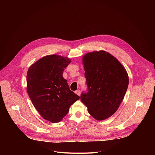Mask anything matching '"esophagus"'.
I'll return each mask as SVG.
<instances>
[{"label": "esophagus", "instance_id": "esophagus-1", "mask_svg": "<svg viewBox=\"0 0 155 155\" xmlns=\"http://www.w3.org/2000/svg\"><path fill=\"white\" fill-rule=\"evenodd\" d=\"M75 93H76L77 95L80 96V90H77V91H75Z\"/></svg>", "mask_w": 155, "mask_h": 155}]
</instances>
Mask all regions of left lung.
<instances>
[{"instance_id": "1", "label": "left lung", "mask_w": 155, "mask_h": 155, "mask_svg": "<svg viewBox=\"0 0 155 155\" xmlns=\"http://www.w3.org/2000/svg\"><path fill=\"white\" fill-rule=\"evenodd\" d=\"M83 64L87 90L81 94V101L93 118L105 120L117 112L124 97L127 73L114 56L105 51L86 54Z\"/></svg>"}]
</instances>
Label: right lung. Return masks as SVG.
Listing matches in <instances>:
<instances>
[{"mask_svg":"<svg viewBox=\"0 0 155 155\" xmlns=\"http://www.w3.org/2000/svg\"><path fill=\"white\" fill-rule=\"evenodd\" d=\"M71 62L66 57L48 55L32 64L27 72V91L34 106L44 119L53 123L61 121L80 99L62 77Z\"/></svg>","mask_w":155,"mask_h":155,"instance_id":"obj_1","label":"right lung"}]
</instances>
